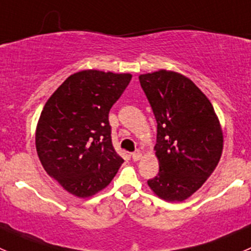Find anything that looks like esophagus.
Segmentation results:
<instances>
[{
	"label": "esophagus",
	"mask_w": 251,
	"mask_h": 251,
	"mask_svg": "<svg viewBox=\"0 0 251 251\" xmlns=\"http://www.w3.org/2000/svg\"><path fill=\"white\" fill-rule=\"evenodd\" d=\"M131 158H132L133 161H138L142 158V154L140 151H137V153H133L132 155H131Z\"/></svg>",
	"instance_id": "34e87169"
}]
</instances>
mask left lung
<instances>
[{
    "label": "left lung",
    "mask_w": 251,
    "mask_h": 251,
    "mask_svg": "<svg viewBox=\"0 0 251 251\" xmlns=\"http://www.w3.org/2000/svg\"><path fill=\"white\" fill-rule=\"evenodd\" d=\"M158 124V176L149 179L154 194L183 201L204 184L219 164L224 135L206 96L191 78L170 70L140 75Z\"/></svg>",
    "instance_id": "obj_1"
}]
</instances>
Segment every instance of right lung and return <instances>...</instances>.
<instances>
[{
    "label": "right lung",
    "instance_id": "obj_1",
    "mask_svg": "<svg viewBox=\"0 0 251 251\" xmlns=\"http://www.w3.org/2000/svg\"><path fill=\"white\" fill-rule=\"evenodd\" d=\"M131 77L100 70L75 73L41 111L35 136L37 155L46 173L73 196H95L124 163L111 143L108 116Z\"/></svg>",
    "mask_w": 251,
    "mask_h": 251
}]
</instances>
